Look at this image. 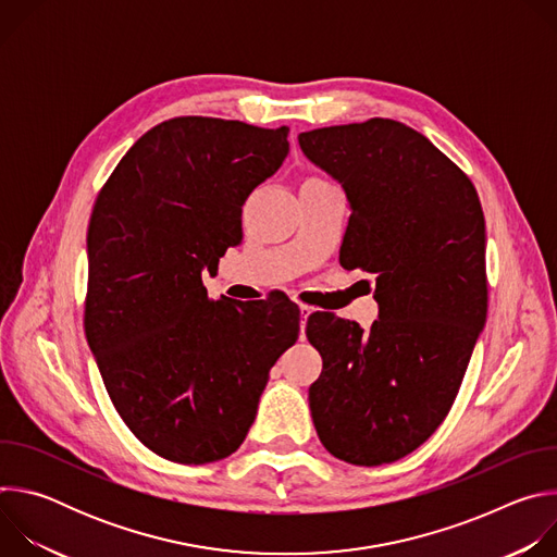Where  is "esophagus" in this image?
<instances>
[{"instance_id": "34e87169", "label": "esophagus", "mask_w": 557, "mask_h": 557, "mask_svg": "<svg viewBox=\"0 0 557 557\" xmlns=\"http://www.w3.org/2000/svg\"><path fill=\"white\" fill-rule=\"evenodd\" d=\"M312 310H314L312 306H308V304H299V314H301V320H306V317H308Z\"/></svg>"}]
</instances>
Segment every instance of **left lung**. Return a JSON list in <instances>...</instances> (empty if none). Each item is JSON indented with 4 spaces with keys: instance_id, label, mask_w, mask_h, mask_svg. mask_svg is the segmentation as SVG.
I'll return each instance as SVG.
<instances>
[{
    "instance_id": "left-lung-1",
    "label": "left lung",
    "mask_w": 557,
    "mask_h": 557,
    "mask_svg": "<svg viewBox=\"0 0 557 557\" xmlns=\"http://www.w3.org/2000/svg\"><path fill=\"white\" fill-rule=\"evenodd\" d=\"M301 151L350 202L344 269L374 273L370 331L308 317L324 368L308 387L322 445L350 465L394 462L445 421L487 320L485 215L469 176L392 119L301 132Z\"/></svg>"
}]
</instances>
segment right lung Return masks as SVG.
Segmentation results:
<instances>
[{"instance_id": "1", "label": "right lung", "mask_w": 557, "mask_h": 557, "mask_svg": "<svg viewBox=\"0 0 557 557\" xmlns=\"http://www.w3.org/2000/svg\"><path fill=\"white\" fill-rule=\"evenodd\" d=\"M288 127L176 116L145 132L101 187L88 226L86 337L132 434L181 465L231 456L269 370L297 342L288 297L211 299L243 240V205L288 153Z\"/></svg>"}]
</instances>
